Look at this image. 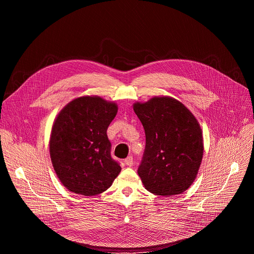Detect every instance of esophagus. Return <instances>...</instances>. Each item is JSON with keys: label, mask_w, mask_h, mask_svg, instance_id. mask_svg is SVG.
Returning <instances> with one entry per match:
<instances>
[{"label": "esophagus", "mask_w": 254, "mask_h": 254, "mask_svg": "<svg viewBox=\"0 0 254 254\" xmlns=\"http://www.w3.org/2000/svg\"><path fill=\"white\" fill-rule=\"evenodd\" d=\"M125 164H126L127 166H128V167L132 166V164H133V159H132V157H131V156H128V157L125 160Z\"/></svg>", "instance_id": "obj_1"}]
</instances>
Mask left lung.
Listing matches in <instances>:
<instances>
[{
	"label": "left lung",
	"mask_w": 254,
	"mask_h": 254,
	"mask_svg": "<svg viewBox=\"0 0 254 254\" xmlns=\"http://www.w3.org/2000/svg\"><path fill=\"white\" fill-rule=\"evenodd\" d=\"M146 148L137 174L148 191L159 196L178 195L195 180L203 157L201 127L188 108L171 97L134 103Z\"/></svg>",
	"instance_id": "left-lung-1"
}]
</instances>
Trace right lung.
Masks as SVG:
<instances>
[{"label":"right lung","instance_id":"1","mask_svg":"<svg viewBox=\"0 0 254 254\" xmlns=\"http://www.w3.org/2000/svg\"><path fill=\"white\" fill-rule=\"evenodd\" d=\"M118 113L114 102L82 96L58 115L50 136V157L61 183L71 192L98 195L110 188L122 168L112 158L106 130Z\"/></svg>","mask_w":254,"mask_h":254}]
</instances>
